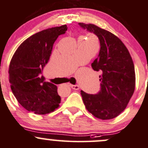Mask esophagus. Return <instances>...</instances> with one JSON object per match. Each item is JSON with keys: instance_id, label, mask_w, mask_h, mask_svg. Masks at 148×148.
<instances>
[{"instance_id": "34e87169", "label": "esophagus", "mask_w": 148, "mask_h": 148, "mask_svg": "<svg viewBox=\"0 0 148 148\" xmlns=\"http://www.w3.org/2000/svg\"><path fill=\"white\" fill-rule=\"evenodd\" d=\"M71 87L75 90H79V86L77 85H71Z\"/></svg>"}]
</instances>
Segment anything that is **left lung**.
I'll return each instance as SVG.
<instances>
[{"label":"left lung","mask_w":148,"mask_h":148,"mask_svg":"<svg viewBox=\"0 0 148 148\" xmlns=\"http://www.w3.org/2000/svg\"><path fill=\"white\" fill-rule=\"evenodd\" d=\"M98 37L100 50L91 64L100 71L101 90L95 95L80 91L85 108L100 120H110L120 115L128 104L135 88V67L128 50L118 37L94 24L79 23Z\"/></svg>","instance_id":"left-lung-1"}]
</instances>
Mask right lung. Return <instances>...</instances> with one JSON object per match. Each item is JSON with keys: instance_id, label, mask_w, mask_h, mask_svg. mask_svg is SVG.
Masks as SVG:
<instances>
[{"instance_id": "add662e5", "label": "right lung", "mask_w": 148, "mask_h": 148, "mask_svg": "<svg viewBox=\"0 0 148 148\" xmlns=\"http://www.w3.org/2000/svg\"><path fill=\"white\" fill-rule=\"evenodd\" d=\"M67 25L45 29L25 40L17 48L9 65L10 88L25 110L38 115L53 112L60 106L58 88L44 81L41 71L48 63L53 45Z\"/></svg>"}]
</instances>
